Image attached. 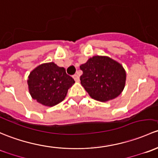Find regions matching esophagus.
I'll use <instances>...</instances> for the list:
<instances>
[{"label": "esophagus", "instance_id": "obj_1", "mask_svg": "<svg viewBox=\"0 0 158 158\" xmlns=\"http://www.w3.org/2000/svg\"><path fill=\"white\" fill-rule=\"evenodd\" d=\"M73 78L74 79V81H75L76 82H78L79 80H80L79 76L77 75V74H74V75H73Z\"/></svg>", "mask_w": 158, "mask_h": 158}]
</instances>
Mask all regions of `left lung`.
<instances>
[{"label":"left lung","mask_w":158,"mask_h":158,"mask_svg":"<svg viewBox=\"0 0 158 158\" xmlns=\"http://www.w3.org/2000/svg\"><path fill=\"white\" fill-rule=\"evenodd\" d=\"M83 74L81 84L94 100L107 102L116 98L124 90L126 72L113 58L94 55L80 66Z\"/></svg>","instance_id":"8db88e82"}]
</instances>
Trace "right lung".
Returning <instances> with one entry per match:
<instances>
[{
  "instance_id": "obj_1",
  "label": "right lung",
  "mask_w": 158,
  "mask_h": 158,
  "mask_svg": "<svg viewBox=\"0 0 158 158\" xmlns=\"http://www.w3.org/2000/svg\"><path fill=\"white\" fill-rule=\"evenodd\" d=\"M74 80L65 69L55 62L43 63L34 68L28 76L29 92L33 100L45 106H54L64 100Z\"/></svg>"
}]
</instances>
